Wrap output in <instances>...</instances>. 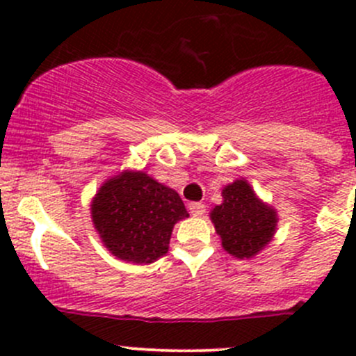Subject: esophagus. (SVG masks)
I'll return each instance as SVG.
<instances>
[{"mask_svg":"<svg viewBox=\"0 0 356 356\" xmlns=\"http://www.w3.org/2000/svg\"><path fill=\"white\" fill-rule=\"evenodd\" d=\"M189 213L195 215V217H200V215L204 213V204L200 203V201H193V203H189Z\"/></svg>","mask_w":356,"mask_h":356,"instance_id":"obj_1","label":"esophagus"}]
</instances>
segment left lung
Instances as JSON below:
<instances>
[{
  "label": "left lung",
  "mask_w": 356,
  "mask_h": 356,
  "mask_svg": "<svg viewBox=\"0 0 356 356\" xmlns=\"http://www.w3.org/2000/svg\"><path fill=\"white\" fill-rule=\"evenodd\" d=\"M222 196L224 203L210 215L222 246L238 258L254 257L274 236L277 224L274 208L261 203L246 181L229 184Z\"/></svg>",
  "instance_id": "1"
}]
</instances>
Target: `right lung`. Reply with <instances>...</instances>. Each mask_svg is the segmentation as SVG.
I'll list each match as a JSON object with an SVG mask.
<instances>
[{
	"label": "right lung",
	"mask_w": 356,
	"mask_h": 356,
	"mask_svg": "<svg viewBox=\"0 0 356 356\" xmlns=\"http://www.w3.org/2000/svg\"><path fill=\"white\" fill-rule=\"evenodd\" d=\"M91 213L105 246L132 264H152L163 257L174 224L189 217L181 196L145 172H124L105 182Z\"/></svg>",
	"instance_id": "add662e5"
}]
</instances>
